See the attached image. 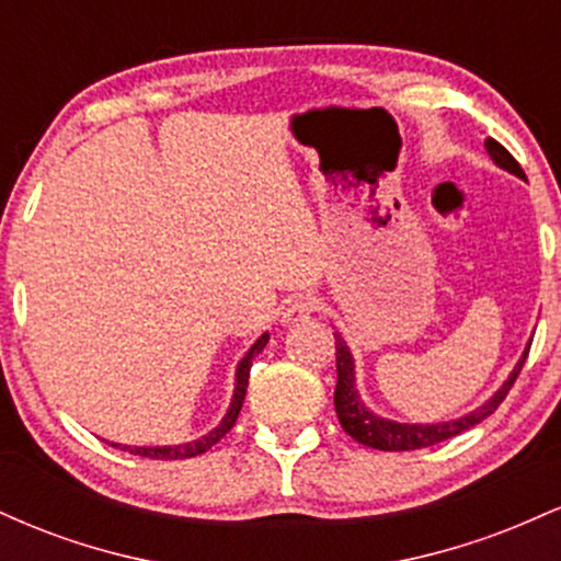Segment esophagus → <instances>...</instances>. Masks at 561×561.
<instances>
[{
  "mask_svg": "<svg viewBox=\"0 0 561 561\" xmlns=\"http://www.w3.org/2000/svg\"><path fill=\"white\" fill-rule=\"evenodd\" d=\"M313 311V300L311 298H302V295H298V298L287 300V306L282 308V324L285 327H298L306 321L308 317H311Z\"/></svg>",
  "mask_w": 561,
  "mask_h": 561,
  "instance_id": "34e87169",
  "label": "esophagus"
}]
</instances>
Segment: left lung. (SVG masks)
Masks as SVG:
<instances>
[{
	"label": "left lung",
	"instance_id": "obj_1",
	"mask_svg": "<svg viewBox=\"0 0 561 561\" xmlns=\"http://www.w3.org/2000/svg\"><path fill=\"white\" fill-rule=\"evenodd\" d=\"M485 150L499 169H504L508 173H514V176L525 179V171L519 169L517 160L508 156L506 147H501L495 139H485ZM530 343H533V337H530ZM530 343H527L523 356H519V362L514 364V369L508 371L504 385H501V388L495 390L485 403L478 405V409H472L469 414L456 416V420H448V422H427V424L414 422L411 424V422H396V420H388V416H379L362 401V392H358V388H356V362H353V353L343 340V334L334 332V351H337V388H334V411H337V420H340V424H343L345 433L351 435L353 440L362 443V446H369L377 450H416V448L437 446V443L450 440V437L472 430L474 424L488 420V416L499 409L501 401L506 398V392L512 390L514 379H517L519 371H523L527 351H530Z\"/></svg>",
	"mask_w": 561,
	"mask_h": 561
}]
</instances>
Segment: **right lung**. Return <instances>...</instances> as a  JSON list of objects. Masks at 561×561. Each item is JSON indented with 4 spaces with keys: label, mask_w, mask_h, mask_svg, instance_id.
Returning <instances> with one entry per match:
<instances>
[{
    "label": "right lung",
    "mask_w": 561,
    "mask_h": 561,
    "mask_svg": "<svg viewBox=\"0 0 561 561\" xmlns=\"http://www.w3.org/2000/svg\"><path fill=\"white\" fill-rule=\"evenodd\" d=\"M266 343H268V332H263L261 337L255 340L253 345H250V351L240 358V364H237V371H234V392H231V403H229L227 414H224V420L218 422L216 427L210 430V433L197 437V440L176 443V446H121V443H111V446L121 448V450H128V454H134V456H145V459H160V461L192 459V456L205 454V450H208L210 446H216V443L221 440V437L227 435L231 427H234L237 416H240L242 401H244V392H248L250 366H253V358L259 356L263 347H266Z\"/></svg>",
    "instance_id": "1"
}]
</instances>
